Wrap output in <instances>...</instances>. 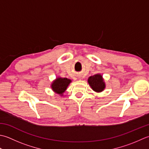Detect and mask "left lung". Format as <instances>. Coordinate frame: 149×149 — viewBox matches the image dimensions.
Returning <instances> with one entry per match:
<instances>
[{
	"instance_id": "obj_1",
	"label": "left lung",
	"mask_w": 149,
	"mask_h": 149,
	"mask_svg": "<svg viewBox=\"0 0 149 149\" xmlns=\"http://www.w3.org/2000/svg\"><path fill=\"white\" fill-rule=\"evenodd\" d=\"M88 83L91 87L96 92H101L105 89V85L102 75L100 74L91 76L88 79Z\"/></svg>"
}]
</instances>
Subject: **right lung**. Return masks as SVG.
<instances>
[{
    "label": "right lung",
    "instance_id": "obj_1",
    "mask_svg": "<svg viewBox=\"0 0 149 149\" xmlns=\"http://www.w3.org/2000/svg\"><path fill=\"white\" fill-rule=\"evenodd\" d=\"M71 81V80L67 78H58L53 81L51 85V87L54 92L59 95H62L66 90Z\"/></svg>",
    "mask_w": 149,
    "mask_h": 149
}]
</instances>
